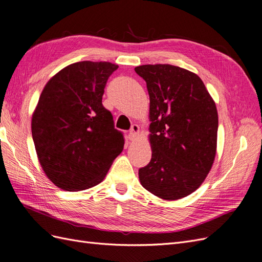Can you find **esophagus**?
<instances>
[{
  "instance_id": "1",
  "label": "esophagus",
  "mask_w": 262,
  "mask_h": 262,
  "mask_svg": "<svg viewBox=\"0 0 262 262\" xmlns=\"http://www.w3.org/2000/svg\"><path fill=\"white\" fill-rule=\"evenodd\" d=\"M139 132H140V129H139V126H138V125H136V124L133 125V126H132V128H130V132H129L130 138H132V139H136V137H138Z\"/></svg>"
}]
</instances>
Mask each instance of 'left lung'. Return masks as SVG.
Here are the masks:
<instances>
[{
  "label": "left lung",
  "instance_id": "1",
  "mask_svg": "<svg viewBox=\"0 0 262 262\" xmlns=\"http://www.w3.org/2000/svg\"><path fill=\"white\" fill-rule=\"evenodd\" d=\"M150 98L151 160L139 181L155 196L177 200L200 187L214 162L217 111L195 73L170 64L135 67Z\"/></svg>",
  "mask_w": 262,
  "mask_h": 262
}]
</instances>
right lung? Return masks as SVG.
<instances>
[{
  "mask_svg": "<svg viewBox=\"0 0 262 262\" xmlns=\"http://www.w3.org/2000/svg\"><path fill=\"white\" fill-rule=\"evenodd\" d=\"M119 65L83 61L46 83L31 117L39 163L58 188L79 191L104 180L124 148L111 112L102 105L105 83Z\"/></svg>",
  "mask_w": 262,
  "mask_h": 262,
  "instance_id": "right-lung-1",
  "label": "right lung"
}]
</instances>
